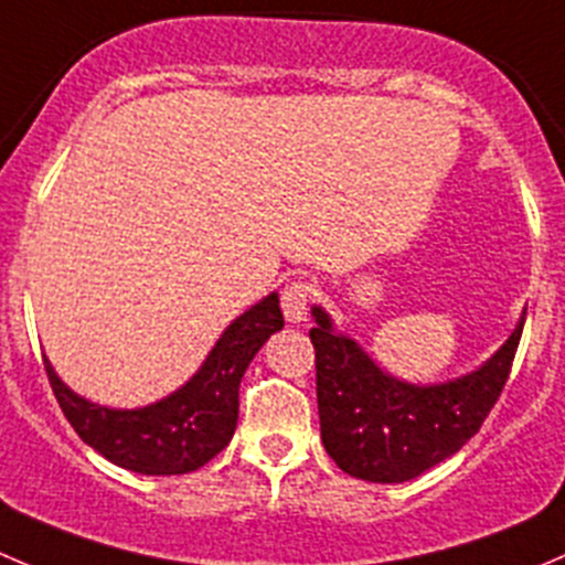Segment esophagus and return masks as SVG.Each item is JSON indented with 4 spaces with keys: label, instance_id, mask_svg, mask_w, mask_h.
<instances>
[{
    "label": "esophagus",
    "instance_id": "esophagus-1",
    "mask_svg": "<svg viewBox=\"0 0 565 565\" xmlns=\"http://www.w3.org/2000/svg\"><path fill=\"white\" fill-rule=\"evenodd\" d=\"M309 303H311V284L289 281L287 287L281 289V309H284V317H287L289 322L306 320Z\"/></svg>",
    "mask_w": 565,
    "mask_h": 565
}]
</instances>
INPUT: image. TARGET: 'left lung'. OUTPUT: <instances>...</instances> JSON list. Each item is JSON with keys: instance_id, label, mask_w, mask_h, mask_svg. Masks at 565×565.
Returning <instances> with one entry per match:
<instances>
[{"instance_id": "obj_1", "label": "left lung", "mask_w": 565, "mask_h": 565, "mask_svg": "<svg viewBox=\"0 0 565 565\" xmlns=\"http://www.w3.org/2000/svg\"><path fill=\"white\" fill-rule=\"evenodd\" d=\"M317 408L328 456L370 483H405L461 450L500 399L522 339L524 315L508 342L480 370L434 386L386 375L359 344L333 333L315 306Z\"/></svg>"}]
</instances>
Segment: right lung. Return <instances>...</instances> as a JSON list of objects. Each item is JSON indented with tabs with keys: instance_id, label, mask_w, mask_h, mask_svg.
<instances>
[{
	"instance_id": "obj_1",
	"label": "right lung",
	"mask_w": 565,
	"mask_h": 565,
	"mask_svg": "<svg viewBox=\"0 0 565 565\" xmlns=\"http://www.w3.org/2000/svg\"><path fill=\"white\" fill-rule=\"evenodd\" d=\"M278 295H267L223 331L201 370L171 397L118 411L71 392L49 361L46 375L71 428L115 467L137 475H188L232 441L239 414V381L270 333L281 331Z\"/></svg>"
}]
</instances>
